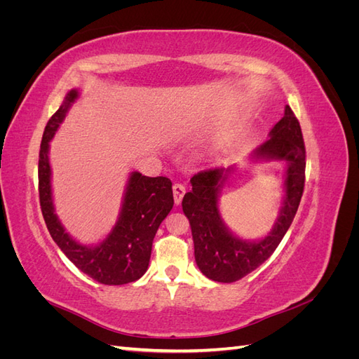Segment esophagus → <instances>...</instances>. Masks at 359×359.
<instances>
[{
    "mask_svg": "<svg viewBox=\"0 0 359 359\" xmlns=\"http://www.w3.org/2000/svg\"><path fill=\"white\" fill-rule=\"evenodd\" d=\"M172 191H173V201H175L177 205H180L184 198V194H186V187H184L182 184H173Z\"/></svg>",
    "mask_w": 359,
    "mask_h": 359,
    "instance_id": "1",
    "label": "esophagus"
}]
</instances>
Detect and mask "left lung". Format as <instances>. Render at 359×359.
Here are the masks:
<instances>
[{"instance_id":"1","label":"left lung","mask_w":359,"mask_h":359,"mask_svg":"<svg viewBox=\"0 0 359 359\" xmlns=\"http://www.w3.org/2000/svg\"><path fill=\"white\" fill-rule=\"evenodd\" d=\"M269 136L253 157L283 160L287 163V170L283 208L273 231L264 240L244 241L227 229L222 220L217 202L231 169H206L196 173L190 180L191 191L184 194L182 211L190 222L194 259L202 274L214 281L233 283L262 265L283 240L298 211L306 181V147L299 121L289 106Z\"/></svg>"}]
</instances>
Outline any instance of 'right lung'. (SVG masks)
I'll list each match as a JSON object with an SVG mask.
<instances>
[{
	"label": "right lung",
	"mask_w": 359,
	"mask_h": 359,
	"mask_svg": "<svg viewBox=\"0 0 359 359\" xmlns=\"http://www.w3.org/2000/svg\"><path fill=\"white\" fill-rule=\"evenodd\" d=\"M79 93L72 90L43 132L39 154V196L41 214L52 240L61 252L102 285L118 286L136 281L148 269L153 240L160 223L173 206L172 182L166 177H145L133 172L128 178L123 208L112 232L93 247L82 245L64 229L53 210L50 189L49 142Z\"/></svg>",
	"instance_id": "add662e5"
}]
</instances>
